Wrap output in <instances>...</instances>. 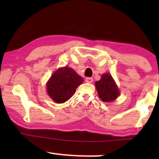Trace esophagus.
Wrapping results in <instances>:
<instances>
[{
    "instance_id": "esophagus-1",
    "label": "esophagus",
    "mask_w": 159,
    "mask_h": 159,
    "mask_svg": "<svg viewBox=\"0 0 159 159\" xmlns=\"http://www.w3.org/2000/svg\"><path fill=\"white\" fill-rule=\"evenodd\" d=\"M86 82L87 83H92V81H93V78H86Z\"/></svg>"
}]
</instances>
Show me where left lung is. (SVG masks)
<instances>
[{
	"label": "left lung",
	"instance_id": "obj_1",
	"mask_svg": "<svg viewBox=\"0 0 159 159\" xmlns=\"http://www.w3.org/2000/svg\"><path fill=\"white\" fill-rule=\"evenodd\" d=\"M95 86L102 102H112L120 94L119 90L110 74H103L101 79L95 82Z\"/></svg>",
	"mask_w": 159,
	"mask_h": 159
}]
</instances>
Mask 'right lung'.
I'll return each instance as SVG.
<instances>
[{
    "label": "right lung",
    "mask_w": 159,
    "mask_h": 159,
    "mask_svg": "<svg viewBox=\"0 0 159 159\" xmlns=\"http://www.w3.org/2000/svg\"><path fill=\"white\" fill-rule=\"evenodd\" d=\"M84 79L68 67L58 68L47 82V92L56 103H64L75 93Z\"/></svg>",
    "instance_id": "right-lung-1"
}]
</instances>
